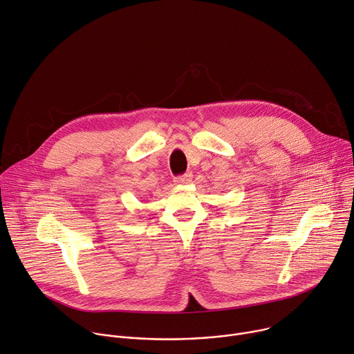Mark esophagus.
Here are the masks:
<instances>
[{
  "mask_svg": "<svg viewBox=\"0 0 354 354\" xmlns=\"http://www.w3.org/2000/svg\"><path fill=\"white\" fill-rule=\"evenodd\" d=\"M174 182H175L176 185H187V183L192 182V175H190V174H185V175H182V176L175 178Z\"/></svg>",
  "mask_w": 354,
  "mask_h": 354,
  "instance_id": "1",
  "label": "esophagus"
}]
</instances>
